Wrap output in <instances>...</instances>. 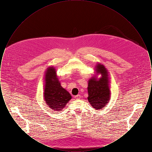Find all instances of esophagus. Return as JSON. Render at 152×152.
<instances>
[{"label": "esophagus", "instance_id": "34e87169", "mask_svg": "<svg viewBox=\"0 0 152 152\" xmlns=\"http://www.w3.org/2000/svg\"><path fill=\"white\" fill-rule=\"evenodd\" d=\"M75 97L76 99H80L81 98V96L80 94H77L76 96H75Z\"/></svg>", "mask_w": 152, "mask_h": 152}]
</instances>
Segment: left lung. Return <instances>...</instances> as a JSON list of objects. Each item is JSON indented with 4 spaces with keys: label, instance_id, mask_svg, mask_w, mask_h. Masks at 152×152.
<instances>
[{
    "label": "left lung",
    "instance_id": "left-lung-1",
    "mask_svg": "<svg viewBox=\"0 0 152 152\" xmlns=\"http://www.w3.org/2000/svg\"><path fill=\"white\" fill-rule=\"evenodd\" d=\"M96 75L101 74L100 78L96 79L95 75L88 81V100L95 109H101L105 107L110 99V80L109 73L105 66L97 64L96 67Z\"/></svg>",
    "mask_w": 152,
    "mask_h": 152
}]
</instances>
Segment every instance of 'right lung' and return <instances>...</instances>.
Returning a JSON list of instances; mask_svg holds the SVG:
<instances>
[{"instance_id": "right-lung-1", "label": "right lung", "mask_w": 152, "mask_h": 152, "mask_svg": "<svg viewBox=\"0 0 152 152\" xmlns=\"http://www.w3.org/2000/svg\"><path fill=\"white\" fill-rule=\"evenodd\" d=\"M44 97L47 105L54 110L60 111L71 99V94L61 86L53 66H49L44 75Z\"/></svg>"}]
</instances>
